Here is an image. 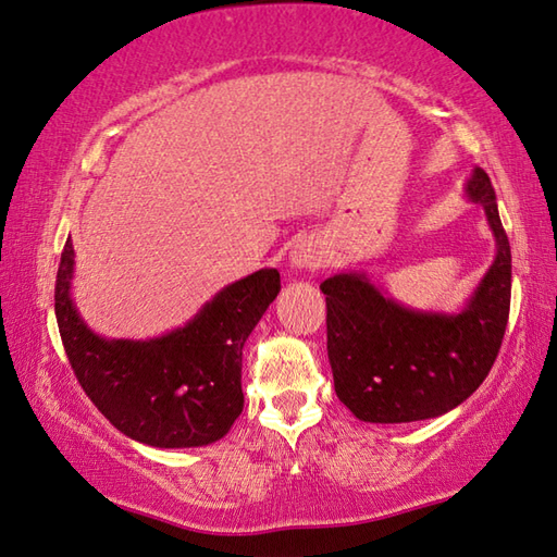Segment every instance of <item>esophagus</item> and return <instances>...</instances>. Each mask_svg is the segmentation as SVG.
I'll list each match as a JSON object with an SVG mask.
<instances>
[{
	"label": "esophagus",
	"instance_id": "esophagus-1",
	"mask_svg": "<svg viewBox=\"0 0 557 557\" xmlns=\"http://www.w3.org/2000/svg\"><path fill=\"white\" fill-rule=\"evenodd\" d=\"M321 250L313 242H301L289 250V268L292 270H311L321 265Z\"/></svg>",
	"mask_w": 557,
	"mask_h": 557
}]
</instances>
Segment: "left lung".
I'll return each instance as SVG.
<instances>
[{
    "mask_svg": "<svg viewBox=\"0 0 557 557\" xmlns=\"http://www.w3.org/2000/svg\"><path fill=\"white\" fill-rule=\"evenodd\" d=\"M463 193L485 210L497 253L459 313L403 307L357 270L335 272L321 285L335 394L359 420L440 418L461 406L495 364L509 319L511 250L483 169H473Z\"/></svg>",
    "mask_w": 557,
    "mask_h": 557,
    "instance_id": "obj_1",
    "label": "left lung"
}]
</instances>
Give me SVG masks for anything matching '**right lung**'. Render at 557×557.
Listing matches in <instances>:
<instances>
[{
    "label": "right lung",
    "instance_id": "obj_1",
    "mask_svg": "<svg viewBox=\"0 0 557 557\" xmlns=\"http://www.w3.org/2000/svg\"><path fill=\"white\" fill-rule=\"evenodd\" d=\"M72 277L67 238L54 282V315L76 379L113 428L159 449L222 440L244 410V345L277 297L280 272L263 268L232 282L183 329L149 341L94 333L76 311Z\"/></svg>",
    "mask_w": 557,
    "mask_h": 557
}]
</instances>
